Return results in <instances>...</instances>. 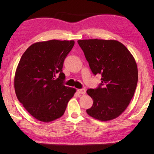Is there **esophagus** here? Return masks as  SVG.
<instances>
[{
  "instance_id": "34e87169",
  "label": "esophagus",
  "mask_w": 154,
  "mask_h": 154,
  "mask_svg": "<svg viewBox=\"0 0 154 154\" xmlns=\"http://www.w3.org/2000/svg\"><path fill=\"white\" fill-rule=\"evenodd\" d=\"M77 92L79 93V94H85L86 93V90L85 89H77Z\"/></svg>"
}]
</instances>
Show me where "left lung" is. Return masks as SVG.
Instances as JSON below:
<instances>
[{"instance_id": "1", "label": "left lung", "mask_w": 154, "mask_h": 154, "mask_svg": "<svg viewBox=\"0 0 154 154\" xmlns=\"http://www.w3.org/2000/svg\"><path fill=\"white\" fill-rule=\"evenodd\" d=\"M77 42L93 73L102 76L97 89L87 91L93 100L87 113L100 121L116 119L126 110L135 92L138 72L134 58L116 40L91 39Z\"/></svg>"}]
</instances>
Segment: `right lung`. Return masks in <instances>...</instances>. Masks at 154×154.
Instances as JSON below:
<instances>
[{
	"label": "right lung",
	"mask_w": 154,
	"mask_h": 154,
	"mask_svg": "<svg viewBox=\"0 0 154 154\" xmlns=\"http://www.w3.org/2000/svg\"><path fill=\"white\" fill-rule=\"evenodd\" d=\"M74 44L73 40L37 42L22 55L14 76L15 93L35 119L49 122L60 118L76 92L64 85L62 72L65 59Z\"/></svg>",
	"instance_id": "1"
}]
</instances>
